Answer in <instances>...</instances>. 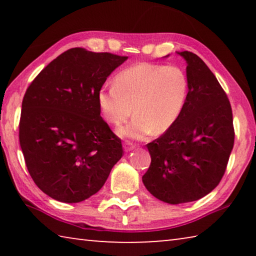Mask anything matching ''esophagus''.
<instances>
[{"mask_svg":"<svg viewBox=\"0 0 256 256\" xmlns=\"http://www.w3.org/2000/svg\"><path fill=\"white\" fill-rule=\"evenodd\" d=\"M134 148H136V146H134L132 142L130 141H125L124 144V150L126 151V152H128V151H132Z\"/></svg>","mask_w":256,"mask_h":256,"instance_id":"1","label":"esophagus"}]
</instances>
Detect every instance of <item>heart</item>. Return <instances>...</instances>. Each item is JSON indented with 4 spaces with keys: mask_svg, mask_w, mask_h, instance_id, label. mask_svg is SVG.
Masks as SVG:
<instances>
[{
    "mask_svg": "<svg viewBox=\"0 0 256 256\" xmlns=\"http://www.w3.org/2000/svg\"><path fill=\"white\" fill-rule=\"evenodd\" d=\"M188 78L176 66L138 63L120 71L114 84L104 86L98 104L108 122L120 125V136L142 140L151 133L170 128L184 110L188 94Z\"/></svg>",
    "mask_w": 256,
    "mask_h": 256,
    "instance_id": "heart-1",
    "label": "heart"
}]
</instances>
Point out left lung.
I'll use <instances>...</instances> for the list:
<instances>
[{"instance_id":"obj_1","label":"left lung","mask_w":256,"mask_h":256,"mask_svg":"<svg viewBox=\"0 0 256 256\" xmlns=\"http://www.w3.org/2000/svg\"><path fill=\"white\" fill-rule=\"evenodd\" d=\"M188 78V94L178 120L146 144V190L170 204L196 201L222 180L234 146L232 112L226 92L206 64L192 52H177Z\"/></svg>"}]
</instances>
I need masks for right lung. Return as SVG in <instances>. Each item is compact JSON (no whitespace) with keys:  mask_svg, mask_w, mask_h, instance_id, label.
I'll return each mask as SVG.
<instances>
[{"mask_svg":"<svg viewBox=\"0 0 256 256\" xmlns=\"http://www.w3.org/2000/svg\"><path fill=\"white\" fill-rule=\"evenodd\" d=\"M128 56L80 47L58 56L28 86L19 140L34 184L54 200L96 194L122 158L120 138L100 116L98 92Z\"/></svg>","mask_w":256,"mask_h":256,"instance_id":"obj_1","label":"right lung"}]
</instances>
